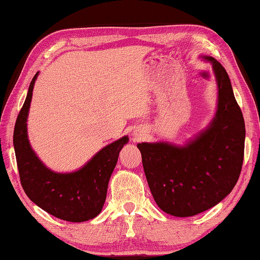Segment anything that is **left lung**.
<instances>
[{
	"instance_id": "8db88e82",
	"label": "left lung",
	"mask_w": 260,
	"mask_h": 260,
	"mask_svg": "<svg viewBox=\"0 0 260 260\" xmlns=\"http://www.w3.org/2000/svg\"><path fill=\"white\" fill-rule=\"evenodd\" d=\"M216 111L207 127L182 145L138 143L149 188L167 214L186 218L214 207L236 186L244 159L245 122L229 74L212 56Z\"/></svg>"
}]
</instances>
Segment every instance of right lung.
Wrapping results in <instances>:
<instances>
[{"mask_svg": "<svg viewBox=\"0 0 260 260\" xmlns=\"http://www.w3.org/2000/svg\"><path fill=\"white\" fill-rule=\"evenodd\" d=\"M38 76L39 72L30 81L14 129L13 142L21 184L35 205L55 218L71 222L87 221L102 212L110 177L129 137L123 136L101 149L76 172H53L38 157L28 140L27 119Z\"/></svg>", "mask_w": 260, "mask_h": 260, "instance_id": "obj_1", "label": "right lung"}]
</instances>
